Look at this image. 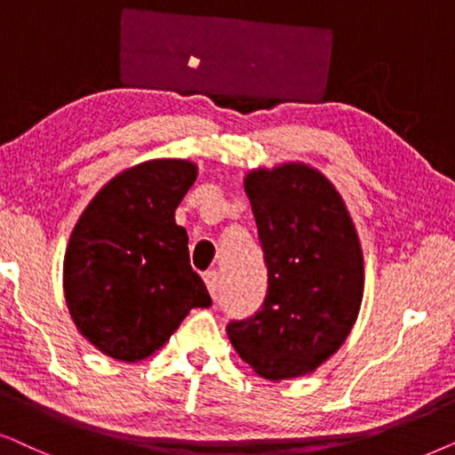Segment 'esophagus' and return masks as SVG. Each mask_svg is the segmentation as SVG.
Listing matches in <instances>:
<instances>
[{
  "instance_id": "1",
  "label": "esophagus",
  "mask_w": 455,
  "mask_h": 455,
  "mask_svg": "<svg viewBox=\"0 0 455 455\" xmlns=\"http://www.w3.org/2000/svg\"><path fill=\"white\" fill-rule=\"evenodd\" d=\"M204 281H205V287H208V291H210V295L216 299L218 284H220V276H218V272L216 270H208L204 275Z\"/></svg>"
}]
</instances>
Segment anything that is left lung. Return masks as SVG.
Returning <instances> with one entry per match:
<instances>
[{"label": "left lung", "instance_id": "left-lung-1", "mask_svg": "<svg viewBox=\"0 0 455 455\" xmlns=\"http://www.w3.org/2000/svg\"><path fill=\"white\" fill-rule=\"evenodd\" d=\"M268 289L253 316L231 320L241 360L268 380L307 374L347 339L364 295V258L341 196L306 164L245 177Z\"/></svg>", "mask_w": 455, "mask_h": 455}]
</instances>
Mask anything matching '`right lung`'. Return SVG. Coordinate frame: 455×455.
<instances>
[{
  "label": "right lung",
  "instance_id": "obj_1",
  "mask_svg": "<svg viewBox=\"0 0 455 455\" xmlns=\"http://www.w3.org/2000/svg\"><path fill=\"white\" fill-rule=\"evenodd\" d=\"M197 179L187 160H151L114 177L70 235L64 295L78 332L114 360H145L193 307L212 306L174 210Z\"/></svg>",
  "mask_w": 455,
  "mask_h": 455
}]
</instances>
